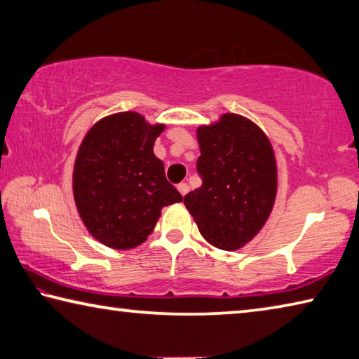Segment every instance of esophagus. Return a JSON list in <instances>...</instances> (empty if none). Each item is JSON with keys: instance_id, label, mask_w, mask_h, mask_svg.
<instances>
[{"instance_id": "1", "label": "esophagus", "mask_w": 359, "mask_h": 359, "mask_svg": "<svg viewBox=\"0 0 359 359\" xmlns=\"http://www.w3.org/2000/svg\"><path fill=\"white\" fill-rule=\"evenodd\" d=\"M177 190H179V193L182 194V196H185V194L188 193V190H190V188H188V185L184 184V182H182V184L177 185Z\"/></svg>"}]
</instances>
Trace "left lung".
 <instances>
[{
  "mask_svg": "<svg viewBox=\"0 0 359 359\" xmlns=\"http://www.w3.org/2000/svg\"><path fill=\"white\" fill-rule=\"evenodd\" d=\"M196 137L203 185L184 198L185 208L205 242L220 250H239L263 229L274 209V149L255 121L233 112L199 125Z\"/></svg>",
  "mask_w": 359,
  "mask_h": 359,
  "instance_id": "left-lung-1",
  "label": "left lung"
}]
</instances>
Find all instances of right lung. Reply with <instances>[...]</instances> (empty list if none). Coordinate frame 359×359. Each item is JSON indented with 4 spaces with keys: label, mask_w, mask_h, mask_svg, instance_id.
Listing matches in <instances>:
<instances>
[{
    "label": "right lung",
    "mask_w": 359,
    "mask_h": 359,
    "mask_svg": "<svg viewBox=\"0 0 359 359\" xmlns=\"http://www.w3.org/2000/svg\"><path fill=\"white\" fill-rule=\"evenodd\" d=\"M165 130V123H149L139 112H117L96 121L79 145L72 171L76 208L88 233L109 248L141 245L161 209L182 201L154 154Z\"/></svg>",
    "instance_id": "obj_1"
}]
</instances>
